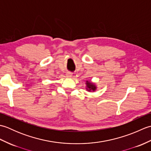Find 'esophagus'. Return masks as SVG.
I'll return each instance as SVG.
<instances>
[{
    "mask_svg": "<svg viewBox=\"0 0 151 151\" xmlns=\"http://www.w3.org/2000/svg\"><path fill=\"white\" fill-rule=\"evenodd\" d=\"M72 75L73 73H70V72H67L66 73V76L67 78H71L72 77Z\"/></svg>",
    "mask_w": 151,
    "mask_h": 151,
    "instance_id": "esophagus-1",
    "label": "esophagus"
}]
</instances>
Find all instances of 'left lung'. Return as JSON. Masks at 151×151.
Segmentation results:
<instances>
[{"instance_id":"8db88e82","label":"left lung","mask_w":151,"mask_h":151,"mask_svg":"<svg viewBox=\"0 0 151 151\" xmlns=\"http://www.w3.org/2000/svg\"><path fill=\"white\" fill-rule=\"evenodd\" d=\"M86 89L87 91L91 92V91H95L96 89H97V86L94 84L90 81H86Z\"/></svg>"}]
</instances>
